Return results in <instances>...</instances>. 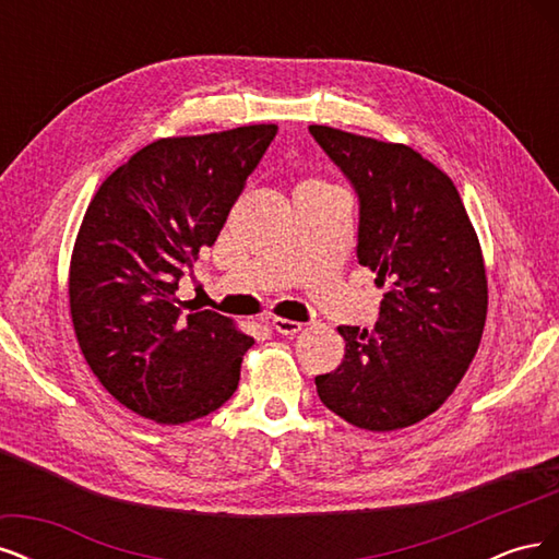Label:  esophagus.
<instances>
[{"label": "esophagus", "mask_w": 559, "mask_h": 559, "mask_svg": "<svg viewBox=\"0 0 559 559\" xmlns=\"http://www.w3.org/2000/svg\"><path fill=\"white\" fill-rule=\"evenodd\" d=\"M270 324V329H273L275 333H280V335H296L300 329H302V324L300 321H292V319H282V317H273L267 321Z\"/></svg>", "instance_id": "obj_1"}]
</instances>
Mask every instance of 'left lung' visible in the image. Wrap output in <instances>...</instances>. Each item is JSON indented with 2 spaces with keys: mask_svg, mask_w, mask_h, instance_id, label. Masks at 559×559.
<instances>
[{
  "mask_svg": "<svg viewBox=\"0 0 559 559\" xmlns=\"http://www.w3.org/2000/svg\"><path fill=\"white\" fill-rule=\"evenodd\" d=\"M310 134L359 202L357 259L389 286L373 331L341 326L345 359L317 376L321 403L368 431L441 408L480 345L487 277L452 179L405 144L326 126Z\"/></svg>",
  "mask_w": 559,
  "mask_h": 559,
  "instance_id": "obj_1",
  "label": "left lung"
}]
</instances>
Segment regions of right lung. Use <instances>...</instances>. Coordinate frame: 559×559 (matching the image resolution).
Returning <instances> with one entry per match:
<instances>
[{
	"label": "right lung",
	"mask_w": 559,
	"mask_h": 559,
	"mask_svg": "<svg viewBox=\"0 0 559 559\" xmlns=\"http://www.w3.org/2000/svg\"><path fill=\"white\" fill-rule=\"evenodd\" d=\"M275 132L158 140L105 179L83 216L70 265L79 347L118 403L158 425L205 417L238 389L253 337L214 310L183 314L175 292Z\"/></svg>",
	"instance_id": "1"
}]
</instances>
